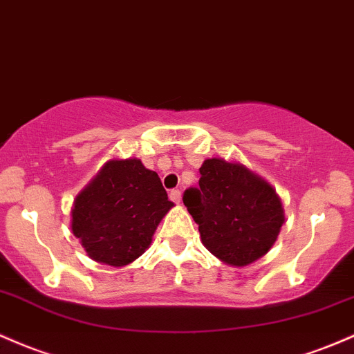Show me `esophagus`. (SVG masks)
Returning a JSON list of instances; mask_svg holds the SVG:
<instances>
[{
  "instance_id": "esophagus-1",
  "label": "esophagus",
  "mask_w": 354,
  "mask_h": 354,
  "mask_svg": "<svg viewBox=\"0 0 354 354\" xmlns=\"http://www.w3.org/2000/svg\"><path fill=\"white\" fill-rule=\"evenodd\" d=\"M169 200L174 201V203H180V201H181V192H180V189H171Z\"/></svg>"
}]
</instances>
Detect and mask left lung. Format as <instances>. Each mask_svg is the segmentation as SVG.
Segmentation results:
<instances>
[{"label": "left lung", "mask_w": 354, "mask_h": 354, "mask_svg": "<svg viewBox=\"0 0 354 354\" xmlns=\"http://www.w3.org/2000/svg\"><path fill=\"white\" fill-rule=\"evenodd\" d=\"M198 188H188L183 203L198 223L201 242L228 266L243 267L270 250L284 209L266 180L239 162L205 159Z\"/></svg>", "instance_id": "obj_1"}]
</instances>
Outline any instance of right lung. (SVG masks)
Here are the masks:
<instances>
[{
    "mask_svg": "<svg viewBox=\"0 0 354 354\" xmlns=\"http://www.w3.org/2000/svg\"><path fill=\"white\" fill-rule=\"evenodd\" d=\"M174 207L158 173L139 159H111L73 201L72 232L95 262L122 267L151 245Z\"/></svg>",
    "mask_w": 354,
    "mask_h": 354,
    "instance_id": "right-lung-1",
    "label": "right lung"
}]
</instances>
